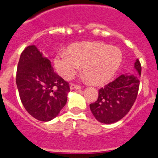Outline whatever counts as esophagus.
<instances>
[{"mask_svg":"<svg viewBox=\"0 0 158 158\" xmlns=\"http://www.w3.org/2000/svg\"><path fill=\"white\" fill-rule=\"evenodd\" d=\"M70 89H80V86H79V85H76V84H71V85H70Z\"/></svg>","mask_w":158,"mask_h":158,"instance_id":"esophagus-1","label":"esophagus"}]
</instances>
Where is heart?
Returning a JSON list of instances; mask_svg holds the SVG:
<instances>
[{
    "label": "heart",
    "mask_w": 158,
    "mask_h": 158,
    "mask_svg": "<svg viewBox=\"0 0 158 158\" xmlns=\"http://www.w3.org/2000/svg\"><path fill=\"white\" fill-rule=\"evenodd\" d=\"M122 61V53L118 48L102 43L82 42L71 46L68 52L58 53L54 66L60 76L70 79L82 65L88 82L99 85L114 76Z\"/></svg>",
    "instance_id": "obj_1"
}]
</instances>
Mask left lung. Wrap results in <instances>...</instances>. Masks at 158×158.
Listing matches in <instances>:
<instances>
[{"mask_svg":"<svg viewBox=\"0 0 158 158\" xmlns=\"http://www.w3.org/2000/svg\"><path fill=\"white\" fill-rule=\"evenodd\" d=\"M134 67L139 75H121L99 89L97 101L89 104L98 122L114 123L125 117L132 108L139 91V78L141 76V64L138 59Z\"/></svg>","mask_w":158,"mask_h":158,"instance_id":"8db88e82","label":"left lung"}]
</instances>
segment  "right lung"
Returning <instances> with one entry per match:
<instances>
[{
  "label": "right lung",
  "instance_id": "obj_1",
  "mask_svg": "<svg viewBox=\"0 0 158 158\" xmlns=\"http://www.w3.org/2000/svg\"><path fill=\"white\" fill-rule=\"evenodd\" d=\"M16 84L23 106L30 115L42 122L54 118L67 102L69 82L56 73L48 57L35 45L22 52Z\"/></svg>",
  "mask_w": 158,
  "mask_h": 158
}]
</instances>
